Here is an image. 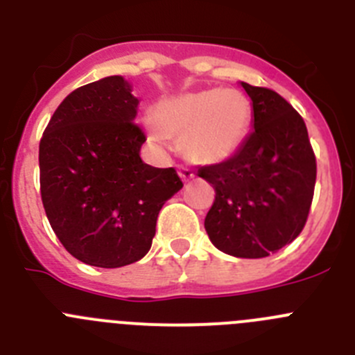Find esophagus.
Listing matches in <instances>:
<instances>
[{"label": "esophagus", "instance_id": "34e87169", "mask_svg": "<svg viewBox=\"0 0 355 355\" xmlns=\"http://www.w3.org/2000/svg\"><path fill=\"white\" fill-rule=\"evenodd\" d=\"M178 172H180V175H181V180L183 181H190V180H193V171L190 167H187V165H180V167H178Z\"/></svg>", "mask_w": 355, "mask_h": 355}]
</instances>
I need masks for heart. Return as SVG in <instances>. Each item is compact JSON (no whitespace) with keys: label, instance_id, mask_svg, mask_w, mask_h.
I'll use <instances>...</instances> for the list:
<instances>
[{"label":"heart","instance_id":"heart-1","mask_svg":"<svg viewBox=\"0 0 355 355\" xmlns=\"http://www.w3.org/2000/svg\"><path fill=\"white\" fill-rule=\"evenodd\" d=\"M155 121L149 135L156 144L183 134L187 158L211 165L233 158L243 147L252 128V105L238 90H199L158 103Z\"/></svg>","mask_w":355,"mask_h":355}]
</instances>
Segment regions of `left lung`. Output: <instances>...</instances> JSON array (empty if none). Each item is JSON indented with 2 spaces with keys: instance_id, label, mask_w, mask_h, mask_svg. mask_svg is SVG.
Instances as JSON below:
<instances>
[{
  "instance_id": "left-lung-1",
  "label": "left lung",
  "mask_w": 355,
  "mask_h": 355,
  "mask_svg": "<svg viewBox=\"0 0 355 355\" xmlns=\"http://www.w3.org/2000/svg\"><path fill=\"white\" fill-rule=\"evenodd\" d=\"M241 87L252 99L254 131L233 158L197 167V175L215 188L205 220L213 245L236 258H266L302 233L316 158L306 122L284 97Z\"/></svg>"
}]
</instances>
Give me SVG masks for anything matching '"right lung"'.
I'll list each match as a JSON object with an SVG mask.
<instances>
[{
  "instance_id": "1",
  "label": "right lung",
  "mask_w": 355,
  "mask_h": 355,
  "mask_svg": "<svg viewBox=\"0 0 355 355\" xmlns=\"http://www.w3.org/2000/svg\"><path fill=\"white\" fill-rule=\"evenodd\" d=\"M139 99L121 76L72 90L55 110L39 146L40 197L69 254L101 268L149 252L156 218L183 181L174 167L140 158L146 133Z\"/></svg>"
}]
</instances>
